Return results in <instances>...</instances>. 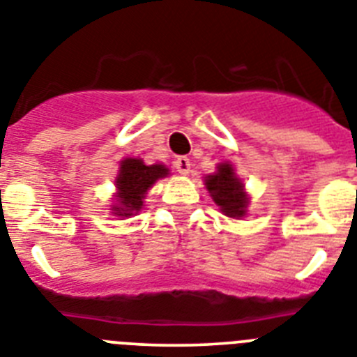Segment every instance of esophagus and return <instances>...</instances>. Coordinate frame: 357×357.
Here are the masks:
<instances>
[{
  "mask_svg": "<svg viewBox=\"0 0 357 357\" xmlns=\"http://www.w3.org/2000/svg\"><path fill=\"white\" fill-rule=\"evenodd\" d=\"M173 166H175V169L181 173V175H188L189 168H191V162H189L188 157H176Z\"/></svg>",
  "mask_w": 357,
  "mask_h": 357,
  "instance_id": "obj_1",
  "label": "esophagus"
}]
</instances>
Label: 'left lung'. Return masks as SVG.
I'll return each instance as SVG.
<instances>
[{
    "mask_svg": "<svg viewBox=\"0 0 357 357\" xmlns=\"http://www.w3.org/2000/svg\"><path fill=\"white\" fill-rule=\"evenodd\" d=\"M206 188L213 197L214 204L220 207L225 216L243 218L247 214L248 195L245 191V184L234 173V168L230 162L218 164L216 173L206 176Z\"/></svg>",
    "mask_w": 357,
    "mask_h": 357,
    "instance_id": "8db88e82",
    "label": "left lung"
}]
</instances>
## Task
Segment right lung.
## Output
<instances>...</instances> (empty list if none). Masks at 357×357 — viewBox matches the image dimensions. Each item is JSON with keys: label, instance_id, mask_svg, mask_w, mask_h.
Returning a JSON list of instances; mask_svg holds the SVG:
<instances>
[{"label": "right lung", "instance_id": "obj_1", "mask_svg": "<svg viewBox=\"0 0 357 357\" xmlns=\"http://www.w3.org/2000/svg\"><path fill=\"white\" fill-rule=\"evenodd\" d=\"M169 175V169L164 164H146L143 159H123L119 164V173L116 176V206L112 214L121 218H130L143 209V202L148 189L159 178Z\"/></svg>", "mask_w": 357, "mask_h": 357}]
</instances>
